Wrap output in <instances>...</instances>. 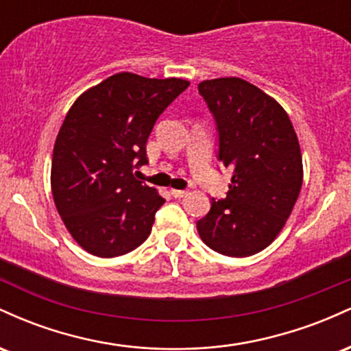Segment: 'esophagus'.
<instances>
[{
	"label": "esophagus",
	"mask_w": 351,
	"mask_h": 351,
	"mask_svg": "<svg viewBox=\"0 0 351 351\" xmlns=\"http://www.w3.org/2000/svg\"><path fill=\"white\" fill-rule=\"evenodd\" d=\"M171 196H175V198H184V196L188 195V191H184V189H171Z\"/></svg>",
	"instance_id": "esophagus-1"
}]
</instances>
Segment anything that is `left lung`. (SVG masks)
Here are the masks:
<instances>
[{"mask_svg": "<svg viewBox=\"0 0 351 351\" xmlns=\"http://www.w3.org/2000/svg\"><path fill=\"white\" fill-rule=\"evenodd\" d=\"M219 132V160L232 178L224 199L196 223L203 243L229 257L264 251L280 234L300 195L302 152L287 112L247 80L198 84Z\"/></svg>", "mask_w": 351, "mask_h": 351, "instance_id": "1", "label": "left lung"}]
</instances>
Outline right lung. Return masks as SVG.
I'll return each instance as SVG.
<instances>
[{
  "mask_svg": "<svg viewBox=\"0 0 351 351\" xmlns=\"http://www.w3.org/2000/svg\"><path fill=\"white\" fill-rule=\"evenodd\" d=\"M188 86L119 72L72 104L52 152L51 189L64 226L84 251L123 256L150 236L165 199L134 170L148 163L156 119Z\"/></svg>",
  "mask_w": 351,
  "mask_h": 351,
  "instance_id": "right-lung-1",
  "label": "right lung"
}]
</instances>
